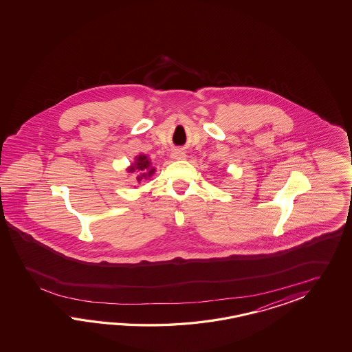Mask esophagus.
I'll list each match as a JSON object with an SVG mask.
<instances>
[{"label": "esophagus", "mask_w": 352, "mask_h": 352, "mask_svg": "<svg viewBox=\"0 0 352 352\" xmlns=\"http://www.w3.org/2000/svg\"><path fill=\"white\" fill-rule=\"evenodd\" d=\"M171 157H173V160H185L186 155H185L184 151L175 150L173 152V155H171Z\"/></svg>", "instance_id": "1"}]
</instances>
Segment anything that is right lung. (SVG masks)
<instances>
[{
  "instance_id": "1",
  "label": "right lung",
  "mask_w": 352,
  "mask_h": 352,
  "mask_svg": "<svg viewBox=\"0 0 352 352\" xmlns=\"http://www.w3.org/2000/svg\"><path fill=\"white\" fill-rule=\"evenodd\" d=\"M126 171L128 173H135V184L141 185L144 179H151L155 175L156 168L152 166V161L147 155L140 153L135 156L133 162L128 166Z\"/></svg>"
}]
</instances>
